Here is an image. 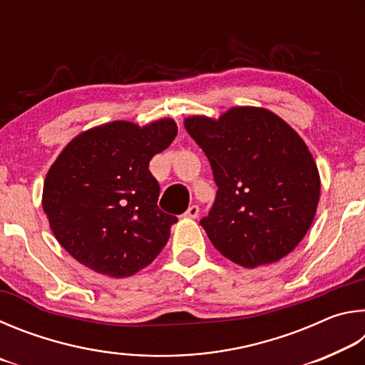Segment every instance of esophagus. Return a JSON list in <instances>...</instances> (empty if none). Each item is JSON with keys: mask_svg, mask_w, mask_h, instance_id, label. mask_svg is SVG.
Listing matches in <instances>:
<instances>
[{"mask_svg": "<svg viewBox=\"0 0 365 365\" xmlns=\"http://www.w3.org/2000/svg\"><path fill=\"white\" fill-rule=\"evenodd\" d=\"M197 215H200V207L197 206H190L187 209V212H185V217H188V219H196Z\"/></svg>", "mask_w": 365, "mask_h": 365, "instance_id": "obj_1", "label": "esophagus"}]
</instances>
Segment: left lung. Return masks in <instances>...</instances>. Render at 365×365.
Returning <instances> with one entry per match:
<instances>
[{
    "label": "left lung",
    "instance_id": "obj_1",
    "mask_svg": "<svg viewBox=\"0 0 365 365\" xmlns=\"http://www.w3.org/2000/svg\"><path fill=\"white\" fill-rule=\"evenodd\" d=\"M183 123L219 187L200 222L214 248L248 269L289 255L311 228L320 197L304 140L272 110L255 106H235L219 119L190 115Z\"/></svg>",
    "mask_w": 365,
    "mask_h": 365
}]
</instances>
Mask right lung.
<instances>
[{
  "label": "right lung",
  "mask_w": 365,
  "mask_h": 365,
  "mask_svg": "<svg viewBox=\"0 0 365 365\" xmlns=\"http://www.w3.org/2000/svg\"><path fill=\"white\" fill-rule=\"evenodd\" d=\"M177 135L170 117L140 127L128 120L78 133L49 168L41 205L69 255L96 274L125 279L168 243L175 215L158 207L150 160Z\"/></svg>",
  "instance_id": "obj_1"
}]
</instances>
